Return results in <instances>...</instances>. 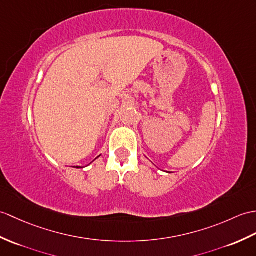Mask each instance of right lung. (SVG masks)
<instances>
[{
	"label": "right lung",
	"instance_id": "add662e5",
	"mask_svg": "<svg viewBox=\"0 0 256 256\" xmlns=\"http://www.w3.org/2000/svg\"><path fill=\"white\" fill-rule=\"evenodd\" d=\"M77 168H78V167H77Z\"/></svg>",
	"mask_w": 256,
	"mask_h": 256
}]
</instances>
